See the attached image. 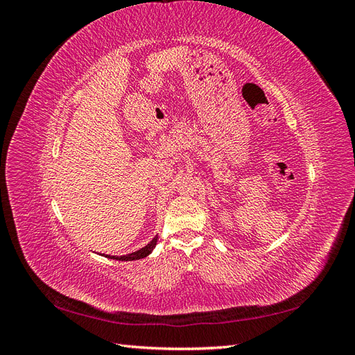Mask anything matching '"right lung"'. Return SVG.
<instances>
[{
  "instance_id": "1",
  "label": "right lung",
  "mask_w": 355,
  "mask_h": 355,
  "mask_svg": "<svg viewBox=\"0 0 355 355\" xmlns=\"http://www.w3.org/2000/svg\"><path fill=\"white\" fill-rule=\"evenodd\" d=\"M155 245H157V237L149 243L146 247H144V249H141V250H137V252H135V253H130V254H127V256H108L106 254V257H111V259H116V261H137V259H144V257H146V256H149L153 253V250L155 249Z\"/></svg>"
}]
</instances>
